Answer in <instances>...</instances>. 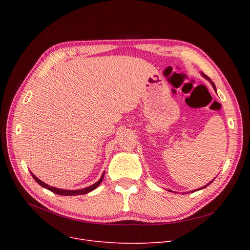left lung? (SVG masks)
Returning <instances> with one entry per match:
<instances>
[{
    "mask_svg": "<svg viewBox=\"0 0 250 250\" xmlns=\"http://www.w3.org/2000/svg\"><path fill=\"white\" fill-rule=\"evenodd\" d=\"M202 75H203V76H204V77H205V78H206V79H208V81H209V82H211V83H212V86H213V87H214V89H215V90H216V87H215V84H214V83H213V82H212V81H211V80H209V78H208V76H207V75H206V74H204V73H202ZM208 185H207V186H206V187H208ZM206 187H203V188H206ZM202 188H201V189H202ZM169 191H171V190H169ZM195 191H196V190H195Z\"/></svg>",
    "mask_w": 250,
    "mask_h": 250,
    "instance_id": "1",
    "label": "left lung"
}]
</instances>
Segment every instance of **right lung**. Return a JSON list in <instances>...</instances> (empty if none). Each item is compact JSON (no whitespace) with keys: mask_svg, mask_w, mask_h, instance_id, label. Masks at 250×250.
<instances>
[{"mask_svg":"<svg viewBox=\"0 0 250 250\" xmlns=\"http://www.w3.org/2000/svg\"><path fill=\"white\" fill-rule=\"evenodd\" d=\"M30 173H31L32 177L34 178V180L38 183V185H41L42 188H46V189L52 191L54 193L60 194V195H80V194H85V193H87V192H90V191H92V190H94V189L100 185V183L102 182L103 176H104V173H103L102 176H101V178H100L96 183H94V185H92L91 187H88V188H82V189H78V190H67V189H60V188H56L49 187V186L46 185V183L42 182V180H39L32 172H30Z\"/></svg>","mask_w":250,"mask_h":250,"instance_id":"obj_1","label":"right lung"}]
</instances>
